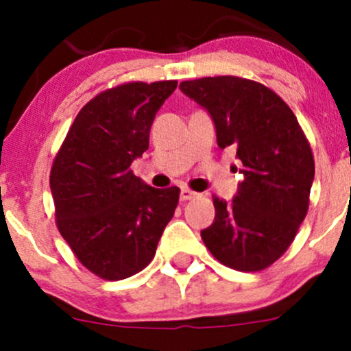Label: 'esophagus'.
Instances as JSON below:
<instances>
[{
    "mask_svg": "<svg viewBox=\"0 0 351 351\" xmlns=\"http://www.w3.org/2000/svg\"><path fill=\"white\" fill-rule=\"evenodd\" d=\"M197 195L198 193L193 192V190H189V189L180 190V198H182V200H192V198H195Z\"/></svg>",
    "mask_w": 351,
    "mask_h": 351,
    "instance_id": "1",
    "label": "esophagus"
}]
</instances>
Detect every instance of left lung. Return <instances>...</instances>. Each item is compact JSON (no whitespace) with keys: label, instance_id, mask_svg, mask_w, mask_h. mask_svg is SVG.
Wrapping results in <instances>:
<instances>
[{"label":"left lung","instance_id":"1","mask_svg":"<svg viewBox=\"0 0 351 351\" xmlns=\"http://www.w3.org/2000/svg\"><path fill=\"white\" fill-rule=\"evenodd\" d=\"M180 90L207 110L217 146L234 149L241 162L238 192L231 202L214 197V222L202 239L226 267L263 270L285 253L309 208V143L289 105L256 81L200 77L183 81Z\"/></svg>","mask_w":351,"mask_h":351}]
</instances>
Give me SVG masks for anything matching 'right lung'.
Returning a JSON list of instances; mask_svg holds the SVG:
<instances>
[{
  "label": "right lung",
  "instance_id": "obj_1",
  "mask_svg": "<svg viewBox=\"0 0 351 351\" xmlns=\"http://www.w3.org/2000/svg\"><path fill=\"white\" fill-rule=\"evenodd\" d=\"M176 84L137 81L95 97L80 110L52 165L59 232L105 280L132 277L151 263L178 205V186L154 189L130 169L149 147L156 113Z\"/></svg>",
  "mask_w": 351,
  "mask_h": 351
}]
</instances>
